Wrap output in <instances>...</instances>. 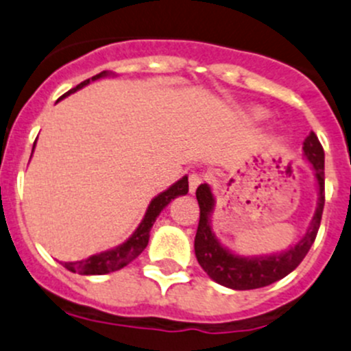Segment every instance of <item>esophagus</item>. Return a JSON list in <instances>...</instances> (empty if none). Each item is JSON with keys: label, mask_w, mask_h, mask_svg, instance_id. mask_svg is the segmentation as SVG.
<instances>
[{"label": "esophagus", "mask_w": 351, "mask_h": 351, "mask_svg": "<svg viewBox=\"0 0 351 351\" xmlns=\"http://www.w3.org/2000/svg\"><path fill=\"white\" fill-rule=\"evenodd\" d=\"M204 180H206V176L201 174V172H193V174L189 176V191L191 193H194V191L197 189V186H201Z\"/></svg>", "instance_id": "esophagus-1"}]
</instances>
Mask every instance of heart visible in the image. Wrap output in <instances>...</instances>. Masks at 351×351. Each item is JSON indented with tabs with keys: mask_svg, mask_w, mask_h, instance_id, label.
<instances>
[{
	"mask_svg": "<svg viewBox=\"0 0 351 351\" xmlns=\"http://www.w3.org/2000/svg\"><path fill=\"white\" fill-rule=\"evenodd\" d=\"M263 116H265V112H263L261 109H254V110H252V117H254V119H261Z\"/></svg>",
	"mask_w": 351,
	"mask_h": 351,
	"instance_id": "obj_1",
	"label": "heart"
}]
</instances>
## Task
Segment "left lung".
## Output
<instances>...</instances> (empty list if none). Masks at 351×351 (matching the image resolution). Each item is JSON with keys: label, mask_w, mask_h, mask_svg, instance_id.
Returning <instances> with one entry per match:
<instances>
[{"label": "left lung", "mask_w": 351, "mask_h": 351, "mask_svg": "<svg viewBox=\"0 0 351 351\" xmlns=\"http://www.w3.org/2000/svg\"><path fill=\"white\" fill-rule=\"evenodd\" d=\"M304 154L314 167L315 179L319 184L317 210L305 237L290 251L282 252V254L265 256V258H241L221 247L215 235L211 234L210 227V217L213 211L211 191L208 184H201L197 187L196 197L199 204V223H197L196 239H194V252H196L197 263L211 280L234 290L261 289V287H268L285 278L300 265L311 245L314 244L319 225H321L322 210H324V150L314 131L305 138Z\"/></svg>", "instance_id": "left-lung-1"}]
</instances>
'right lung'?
Listing matches in <instances>:
<instances>
[{
	"label": "right lung",
	"instance_id": "add662e5",
	"mask_svg": "<svg viewBox=\"0 0 351 351\" xmlns=\"http://www.w3.org/2000/svg\"><path fill=\"white\" fill-rule=\"evenodd\" d=\"M107 75H109L107 71L99 73V75L92 76V78L85 80V82H82L80 85H76L75 88H71L69 92H66L62 97L69 95V93L76 92L78 88L85 86L86 83H90V80L93 82V80L102 78V76H107ZM34 147H36V143H34ZM187 191H189V184H187V177L184 176L182 179L177 180L174 186H171L167 191H164V193L158 194L157 197H154V201H152L150 206H148L147 215H145V218H143V221L140 223V227L134 230V234L131 235V237L128 239L124 244L117 245V247L110 249V251L100 252V254H95V256H90V258L83 259V261L62 263V265H64V268L69 269V271H73V273H80V275H107V273L117 271V269L128 266L134 258H138V256L143 252L145 247H147L148 239H150V228H152V225H154L155 218L158 217V213H160V211L164 210V208L167 206V204L171 203L174 197L180 196V194H186Z\"/></svg>",
	"mask_w": 351,
	"mask_h": 351
}]
</instances>
